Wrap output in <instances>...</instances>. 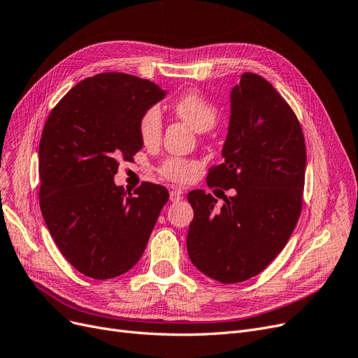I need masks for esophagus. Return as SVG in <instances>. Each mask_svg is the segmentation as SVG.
<instances>
[{"label":"esophagus","instance_id":"obj_1","mask_svg":"<svg viewBox=\"0 0 358 358\" xmlns=\"http://www.w3.org/2000/svg\"><path fill=\"white\" fill-rule=\"evenodd\" d=\"M182 199V192L181 190H171L169 192V200L173 201V203H177Z\"/></svg>","mask_w":358,"mask_h":358}]
</instances>
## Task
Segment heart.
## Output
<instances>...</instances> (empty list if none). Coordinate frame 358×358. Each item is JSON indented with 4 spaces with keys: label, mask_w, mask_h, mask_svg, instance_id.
Masks as SVG:
<instances>
[{
    "label": "heart",
    "mask_w": 358,
    "mask_h": 358,
    "mask_svg": "<svg viewBox=\"0 0 358 358\" xmlns=\"http://www.w3.org/2000/svg\"><path fill=\"white\" fill-rule=\"evenodd\" d=\"M173 113L192 126L196 131L203 133L210 130L220 117L217 108L197 92H187L177 98L173 103ZM164 121L158 108H149L138 120V136L145 146H157L162 138ZM199 164L196 161L171 157L159 166V174L171 181L185 184L197 176Z\"/></svg>",
    "instance_id": "1"
}]
</instances>
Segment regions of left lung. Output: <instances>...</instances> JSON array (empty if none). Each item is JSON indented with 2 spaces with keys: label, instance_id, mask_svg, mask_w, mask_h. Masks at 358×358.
<instances>
[{
  "label": "left lung",
  "instance_id": "left-lung-1",
  "mask_svg": "<svg viewBox=\"0 0 358 358\" xmlns=\"http://www.w3.org/2000/svg\"><path fill=\"white\" fill-rule=\"evenodd\" d=\"M229 101L224 162L209 171L206 182L234 194L217 210L212 194H187L194 210L189 257L222 284L256 276L281 253L301 212L306 173L300 122L268 80L243 73Z\"/></svg>",
  "mask_w": 358,
  "mask_h": 358
}]
</instances>
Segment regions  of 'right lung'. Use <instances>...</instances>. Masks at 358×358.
I'll list each match as a JSON object with an SVG mask.
<instances>
[{"instance_id": "right-lung-1", "label": "right lung", "mask_w": 358, "mask_h": 358, "mask_svg": "<svg viewBox=\"0 0 358 358\" xmlns=\"http://www.w3.org/2000/svg\"><path fill=\"white\" fill-rule=\"evenodd\" d=\"M166 90L124 73L77 83L51 111L39 142V203L46 227L71 266L111 279L142 257L168 201L162 185L134 196L114 182L120 159L143 146L138 120Z\"/></svg>"}]
</instances>
